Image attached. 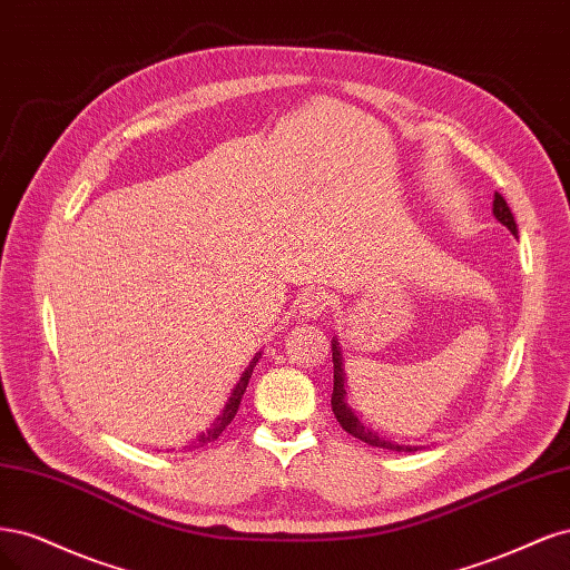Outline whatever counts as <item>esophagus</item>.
Segmentation results:
<instances>
[{
    "label": "esophagus",
    "mask_w": 570,
    "mask_h": 570,
    "mask_svg": "<svg viewBox=\"0 0 570 570\" xmlns=\"http://www.w3.org/2000/svg\"><path fill=\"white\" fill-rule=\"evenodd\" d=\"M296 307L305 320H315V317L326 315L328 307H332V298H328V293H324L320 288H312V291L301 293Z\"/></svg>",
    "instance_id": "34e87169"
}]
</instances>
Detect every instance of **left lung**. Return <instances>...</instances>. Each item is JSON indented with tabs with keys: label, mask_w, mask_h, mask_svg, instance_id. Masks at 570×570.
<instances>
[{
	"label": "left lung",
	"mask_w": 570,
	"mask_h": 570,
	"mask_svg": "<svg viewBox=\"0 0 570 570\" xmlns=\"http://www.w3.org/2000/svg\"><path fill=\"white\" fill-rule=\"evenodd\" d=\"M492 213H494V217H498L504 227L511 229V234H519V232H517V223H513V215H511V210H509V206H507V200H504L502 194H498V191H494ZM332 360H334L332 410H334V414H336V419H338V424H341L347 433L355 435L357 440H362V443L372 445V448L395 450V452H414L416 448H412V445H393V443H389V440L379 438L372 429H366V426L362 424V421L355 416V412H353L351 407H347V402H345V372H343L341 351H338V343H336V341H332Z\"/></svg>",
	"instance_id": "left-lung-1"
}]
</instances>
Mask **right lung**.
Segmentation results:
<instances>
[{
	"mask_svg": "<svg viewBox=\"0 0 570 570\" xmlns=\"http://www.w3.org/2000/svg\"><path fill=\"white\" fill-rule=\"evenodd\" d=\"M261 360V353L253 357V362L246 366V372L242 374V379H238V383H236V389H234V393L229 395V400H227V405H225V410H223V414H219L215 421H213V426L206 431V433H200L198 438H194L189 445H185L181 450H196V448H204V445H208V443H213V440L223 433L229 424H232V419H234V414L238 412V405H242V397H244V393H246V385H248V381H250V374H253V366H255V362Z\"/></svg>",
	"mask_w": 570,
	"mask_h": 570,
	"instance_id": "right-lung-1",
	"label": "right lung"
}]
</instances>
